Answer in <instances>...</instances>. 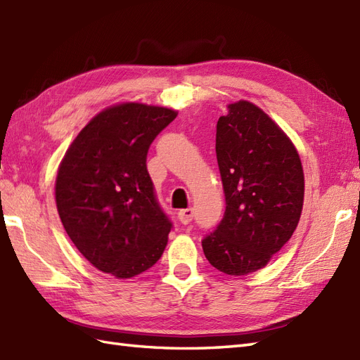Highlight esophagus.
<instances>
[{
  "label": "esophagus",
  "instance_id": "esophagus-1",
  "mask_svg": "<svg viewBox=\"0 0 360 360\" xmlns=\"http://www.w3.org/2000/svg\"><path fill=\"white\" fill-rule=\"evenodd\" d=\"M193 208H184V210L178 212V219L181 221V224L187 225L193 221Z\"/></svg>",
  "mask_w": 360,
  "mask_h": 360
}]
</instances>
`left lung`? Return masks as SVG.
I'll list each match as a JSON object with an SVG mask.
<instances>
[{
    "label": "left lung",
    "mask_w": 360,
    "mask_h": 360,
    "mask_svg": "<svg viewBox=\"0 0 360 360\" xmlns=\"http://www.w3.org/2000/svg\"><path fill=\"white\" fill-rule=\"evenodd\" d=\"M216 158L225 213L202 239L214 269L253 273L287 244L304 205V170L293 142L269 115L248 101L229 104L216 125Z\"/></svg>",
    "instance_id": "obj_1"
}]
</instances>
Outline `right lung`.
Returning a JSON list of instances; mask_svg holds the SVG:
<instances>
[{
	"label": "right lung",
	"instance_id": "add662e5",
	"mask_svg": "<svg viewBox=\"0 0 360 360\" xmlns=\"http://www.w3.org/2000/svg\"><path fill=\"white\" fill-rule=\"evenodd\" d=\"M178 112L122 103L98 113L70 144L58 169L56 208L87 261L118 279L153 266L172 230L147 172L153 139Z\"/></svg>",
	"mask_w": 360,
	"mask_h": 360
}]
</instances>
